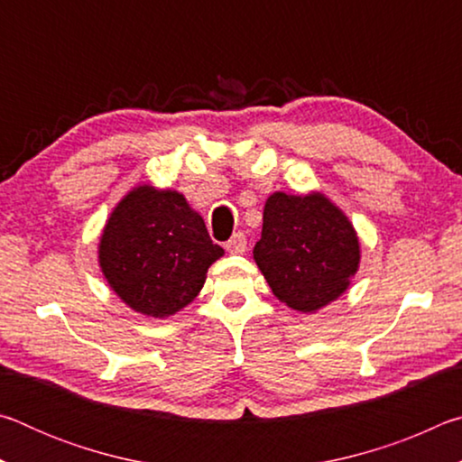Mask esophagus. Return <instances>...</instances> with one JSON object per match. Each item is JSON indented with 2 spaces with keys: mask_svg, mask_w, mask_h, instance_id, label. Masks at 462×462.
<instances>
[{
  "mask_svg": "<svg viewBox=\"0 0 462 462\" xmlns=\"http://www.w3.org/2000/svg\"><path fill=\"white\" fill-rule=\"evenodd\" d=\"M226 250L230 254H242L246 250V236L242 232H236L234 236L226 242Z\"/></svg>",
  "mask_w": 462,
  "mask_h": 462,
  "instance_id": "obj_1",
  "label": "esophagus"
}]
</instances>
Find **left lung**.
Returning a JSON list of instances; mask_svg holds the SVG:
<instances>
[{"instance_id": "left-lung-1", "label": "left lung", "mask_w": 462, "mask_h": 462, "mask_svg": "<svg viewBox=\"0 0 462 462\" xmlns=\"http://www.w3.org/2000/svg\"><path fill=\"white\" fill-rule=\"evenodd\" d=\"M358 238L324 195L273 193L264 203L254 261L281 301L316 311L346 291L361 261Z\"/></svg>"}]
</instances>
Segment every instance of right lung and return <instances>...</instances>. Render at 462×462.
Listing matches in <instances>:
<instances>
[{"instance_id": "1", "label": "right lung", "mask_w": 462, "mask_h": 462, "mask_svg": "<svg viewBox=\"0 0 462 462\" xmlns=\"http://www.w3.org/2000/svg\"><path fill=\"white\" fill-rule=\"evenodd\" d=\"M224 254L201 216L177 191L136 187L124 198L99 240L109 287L132 310L165 318L195 300L206 273Z\"/></svg>"}]
</instances>
